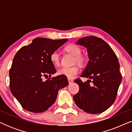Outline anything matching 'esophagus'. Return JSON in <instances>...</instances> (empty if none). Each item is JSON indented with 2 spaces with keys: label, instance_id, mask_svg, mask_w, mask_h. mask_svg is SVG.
<instances>
[{
  "label": "esophagus",
  "instance_id": "obj_1",
  "mask_svg": "<svg viewBox=\"0 0 132 132\" xmlns=\"http://www.w3.org/2000/svg\"><path fill=\"white\" fill-rule=\"evenodd\" d=\"M68 83H69L70 84H71V83L73 82V80H72V79H68Z\"/></svg>",
  "mask_w": 132,
  "mask_h": 132
}]
</instances>
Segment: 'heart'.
Instances as JSON below:
<instances>
[{
    "mask_svg": "<svg viewBox=\"0 0 132 132\" xmlns=\"http://www.w3.org/2000/svg\"><path fill=\"white\" fill-rule=\"evenodd\" d=\"M65 50L67 53L71 54L75 56L74 62L79 64H84L85 62V57L81 55V48L75 44H69L65 47ZM50 59L51 62L55 66H58L60 64V55L57 51H54L50 54ZM80 71V69L77 66L71 67H62L57 70L59 75L64 76L68 79H73Z\"/></svg>",
    "mask_w": 132,
    "mask_h": 132,
    "instance_id": "obj_1",
    "label": "heart"
}]
</instances>
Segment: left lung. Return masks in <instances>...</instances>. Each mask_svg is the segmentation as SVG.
<instances>
[{
    "label": "left lung",
    "instance_id": "left-lung-1",
    "mask_svg": "<svg viewBox=\"0 0 132 132\" xmlns=\"http://www.w3.org/2000/svg\"><path fill=\"white\" fill-rule=\"evenodd\" d=\"M76 44L87 48L89 61L80 76L89 80L83 82L75 79L79 91L73 96L74 101L86 112L102 113L114 103L121 82L118 59L109 45L100 38L84 37ZM91 79L93 84L90 86Z\"/></svg>",
    "mask_w": 132,
    "mask_h": 132
}]
</instances>
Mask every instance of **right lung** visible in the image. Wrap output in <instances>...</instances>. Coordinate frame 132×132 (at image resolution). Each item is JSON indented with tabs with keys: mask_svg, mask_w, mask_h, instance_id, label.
I'll return each mask as SVG.
<instances>
[{
	"mask_svg": "<svg viewBox=\"0 0 132 132\" xmlns=\"http://www.w3.org/2000/svg\"><path fill=\"white\" fill-rule=\"evenodd\" d=\"M68 41L37 38L17 52L10 70L11 93L23 109L34 113L47 110L56 101L57 93L68 85L62 75L51 77L56 71L50 56ZM50 77L46 81L43 77Z\"/></svg>",
	"mask_w": 132,
	"mask_h": 132,
	"instance_id": "1",
	"label": "right lung"
}]
</instances>
